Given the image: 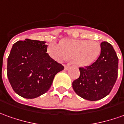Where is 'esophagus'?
I'll return each instance as SVG.
<instances>
[{
    "label": "esophagus",
    "mask_w": 124,
    "mask_h": 124,
    "mask_svg": "<svg viewBox=\"0 0 124 124\" xmlns=\"http://www.w3.org/2000/svg\"><path fill=\"white\" fill-rule=\"evenodd\" d=\"M70 65H65V66H64V70H68V69L70 68Z\"/></svg>",
    "instance_id": "1"
}]
</instances>
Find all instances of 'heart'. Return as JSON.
<instances>
[{
  "label": "heart",
  "mask_w": 124,
  "mask_h": 124,
  "mask_svg": "<svg viewBox=\"0 0 124 124\" xmlns=\"http://www.w3.org/2000/svg\"><path fill=\"white\" fill-rule=\"evenodd\" d=\"M47 51L52 58L61 61L71 58L74 65L88 67L96 60L101 53V45L96 40L66 39L61 43L51 42Z\"/></svg>",
  "instance_id": "1"
}]
</instances>
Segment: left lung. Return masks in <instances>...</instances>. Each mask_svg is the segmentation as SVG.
Wrapping results in <instances>:
<instances>
[{
	"label": "left lung",
	"instance_id": "obj_1",
	"mask_svg": "<svg viewBox=\"0 0 124 124\" xmlns=\"http://www.w3.org/2000/svg\"><path fill=\"white\" fill-rule=\"evenodd\" d=\"M118 57L112 45L101 44V53L91 65L80 67L79 78L72 83L78 96L91 101L105 97L111 91L117 78Z\"/></svg>",
	"mask_w": 124,
	"mask_h": 124
}]
</instances>
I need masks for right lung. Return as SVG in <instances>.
I'll return each mask as SVG.
<instances>
[{
	"label": "right lung",
	"mask_w": 124,
	"mask_h": 124,
	"mask_svg": "<svg viewBox=\"0 0 124 124\" xmlns=\"http://www.w3.org/2000/svg\"><path fill=\"white\" fill-rule=\"evenodd\" d=\"M44 41L25 39L13 45L7 59V77L19 96L34 99L46 93L64 67L52 59Z\"/></svg>",
	"instance_id": "right-lung-1"
}]
</instances>
